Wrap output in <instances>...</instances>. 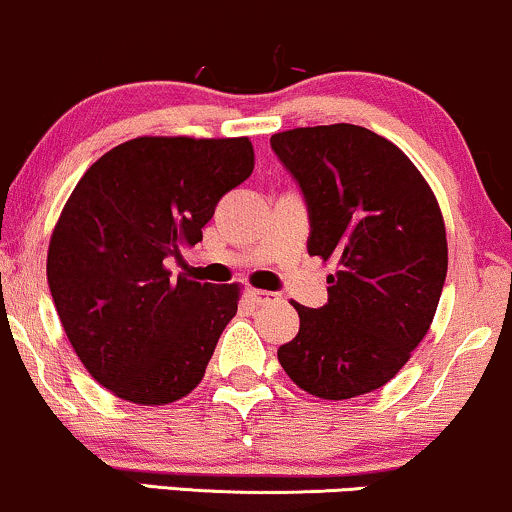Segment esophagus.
Returning <instances> with one entry per match:
<instances>
[{"instance_id":"1","label":"esophagus","mask_w":512,"mask_h":512,"mask_svg":"<svg viewBox=\"0 0 512 512\" xmlns=\"http://www.w3.org/2000/svg\"><path fill=\"white\" fill-rule=\"evenodd\" d=\"M251 297H254L256 304H273L280 300L275 292H268V290H251Z\"/></svg>"}]
</instances>
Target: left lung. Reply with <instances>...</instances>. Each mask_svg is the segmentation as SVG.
<instances>
[{"mask_svg":"<svg viewBox=\"0 0 512 512\" xmlns=\"http://www.w3.org/2000/svg\"><path fill=\"white\" fill-rule=\"evenodd\" d=\"M273 152L309 205L307 249L336 271L321 309L292 302L300 331L278 348L292 382L319 399L375 392L426 338L447 275L433 188L394 142L360 125L275 132Z\"/></svg>","mask_w":512,"mask_h":512,"instance_id":"1","label":"left lung"}]
</instances>
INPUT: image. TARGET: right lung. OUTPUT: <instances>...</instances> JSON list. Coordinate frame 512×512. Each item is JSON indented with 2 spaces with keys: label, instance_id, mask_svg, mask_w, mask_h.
Returning <instances> with one entry per match:
<instances>
[{
  "label": "right lung",
  "instance_id": "add662e5",
  "mask_svg": "<svg viewBox=\"0 0 512 512\" xmlns=\"http://www.w3.org/2000/svg\"><path fill=\"white\" fill-rule=\"evenodd\" d=\"M254 171L249 137H135L86 169L57 217L48 285L91 377L118 399L164 406L198 387L241 285L166 261L203 239L217 200Z\"/></svg>",
  "mask_w": 512,
  "mask_h": 512
}]
</instances>
